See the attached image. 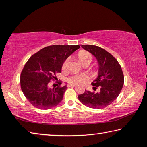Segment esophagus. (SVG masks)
Listing matches in <instances>:
<instances>
[{"label":"esophagus","instance_id":"esophagus-1","mask_svg":"<svg viewBox=\"0 0 147 147\" xmlns=\"http://www.w3.org/2000/svg\"><path fill=\"white\" fill-rule=\"evenodd\" d=\"M76 84H67V87H73V86H75Z\"/></svg>","mask_w":147,"mask_h":147}]
</instances>
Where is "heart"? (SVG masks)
<instances>
[{"instance_id": "obj_1", "label": "heart", "mask_w": 147, "mask_h": 147, "mask_svg": "<svg viewBox=\"0 0 147 147\" xmlns=\"http://www.w3.org/2000/svg\"><path fill=\"white\" fill-rule=\"evenodd\" d=\"M78 59L79 61H80L82 64H84L87 62L91 63L92 59H93V56L91 54L86 51L81 52L78 55ZM69 61V59H67L65 61L63 62V68L65 69V67L67 65ZM89 78V76L86 74H74V75L71 76L68 78V82L74 84H80L81 82L87 80Z\"/></svg>"}]
</instances>
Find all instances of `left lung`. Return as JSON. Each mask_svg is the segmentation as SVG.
Here are the masks:
<instances>
[{
    "mask_svg": "<svg viewBox=\"0 0 147 147\" xmlns=\"http://www.w3.org/2000/svg\"><path fill=\"white\" fill-rule=\"evenodd\" d=\"M84 49L91 53L98 63V76L91 83L93 90H85L78 95L79 100L91 108L102 109L109 106L117 98L124 84V74L117 60L106 50L91 45H81Z\"/></svg>",
    "mask_w": 147,
    "mask_h": 147,
    "instance_id": "left-lung-1",
    "label": "left lung"
}]
</instances>
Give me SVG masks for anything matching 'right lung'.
Here are the masks:
<instances>
[{
  "label": "right lung",
  "instance_id": "add662e5",
  "mask_svg": "<svg viewBox=\"0 0 147 147\" xmlns=\"http://www.w3.org/2000/svg\"><path fill=\"white\" fill-rule=\"evenodd\" d=\"M80 45H51L41 49L32 55L24 65L21 74V90L32 105L40 109L53 108L61 102L67 86H61V82L56 81L57 87L51 89L50 82L58 80L65 59ZM54 86V85H53Z\"/></svg>",
  "mask_w": 147,
  "mask_h": 147
}]
</instances>
